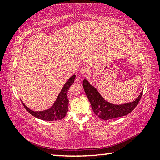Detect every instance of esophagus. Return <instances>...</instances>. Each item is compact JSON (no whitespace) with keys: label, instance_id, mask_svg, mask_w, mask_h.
I'll list each match as a JSON object with an SVG mask.
<instances>
[{"label":"esophagus","instance_id":"34e87169","mask_svg":"<svg viewBox=\"0 0 160 160\" xmlns=\"http://www.w3.org/2000/svg\"><path fill=\"white\" fill-rule=\"evenodd\" d=\"M90 72V69L88 66H82L79 70L80 75H82V76H85V75H89Z\"/></svg>","mask_w":160,"mask_h":160}]
</instances>
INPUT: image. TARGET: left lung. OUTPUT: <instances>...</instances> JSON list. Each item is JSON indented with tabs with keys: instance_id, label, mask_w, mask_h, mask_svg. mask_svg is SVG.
Returning <instances> with one entry per match:
<instances>
[{
	"instance_id": "left-lung-1",
	"label": "left lung",
	"mask_w": 160,
	"mask_h": 160,
	"mask_svg": "<svg viewBox=\"0 0 160 160\" xmlns=\"http://www.w3.org/2000/svg\"><path fill=\"white\" fill-rule=\"evenodd\" d=\"M82 85L93 112L103 120H109L128 114L138 104L142 94V91L139 96L131 102L122 104H113L103 98L97 89L92 85L88 80H83Z\"/></svg>"
}]
</instances>
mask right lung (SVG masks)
<instances>
[{
	"mask_svg": "<svg viewBox=\"0 0 160 160\" xmlns=\"http://www.w3.org/2000/svg\"><path fill=\"white\" fill-rule=\"evenodd\" d=\"M75 75H72L67 82L65 83L63 88L61 89L60 93L54 102L53 104L49 109L39 111H33L29 109L22 102V104L28 112L37 118L42 119L44 121H56L61 120L66 116L68 112V99L67 97L68 91L70 85L74 82Z\"/></svg>",
	"mask_w": 160,
	"mask_h": 160,
	"instance_id": "obj_1",
	"label": "right lung"
}]
</instances>
